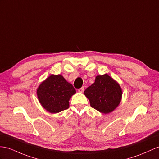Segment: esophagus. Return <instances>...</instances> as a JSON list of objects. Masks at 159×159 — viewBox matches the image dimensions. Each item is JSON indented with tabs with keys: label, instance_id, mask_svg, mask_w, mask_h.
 <instances>
[{
	"label": "esophagus",
	"instance_id": "34e87169",
	"mask_svg": "<svg viewBox=\"0 0 159 159\" xmlns=\"http://www.w3.org/2000/svg\"><path fill=\"white\" fill-rule=\"evenodd\" d=\"M84 87H82L81 88L78 89V92L80 93H82L84 92Z\"/></svg>",
	"mask_w": 159,
	"mask_h": 159
}]
</instances>
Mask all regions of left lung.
<instances>
[{
  "instance_id": "8db88e82",
  "label": "left lung",
  "mask_w": 159,
  "mask_h": 159,
  "mask_svg": "<svg viewBox=\"0 0 159 159\" xmlns=\"http://www.w3.org/2000/svg\"><path fill=\"white\" fill-rule=\"evenodd\" d=\"M84 95L91 107L104 114L117 108L121 100L122 90L119 84L108 74L97 75L95 82L86 89Z\"/></svg>"
}]
</instances>
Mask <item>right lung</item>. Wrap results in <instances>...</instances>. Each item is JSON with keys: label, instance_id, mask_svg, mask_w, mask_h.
<instances>
[{"label": "right lung", "instance_id": "right-lung-1", "mask_svg": "<svg viewBox=\"0 0 159 159\" xmlns=\"http://www.w3.org/2000/svg\"><path fill=\"white\" fill-rule=\"evenodd\" d=\"M75 89L61 75H50L37 89V96L41 105L51 113L67 109L69 100L75 94Z\"/></svg>", "mask_w": 159, "mask_h": 159}]
</instances>
